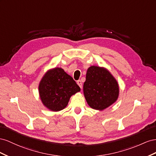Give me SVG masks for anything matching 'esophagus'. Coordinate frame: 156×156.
<instances>
[{"label": "esophagus", "mask_w": 156, "mask_h": 156, "mask_svg": "<svg viewBox=\"0 0 156 156\" xmlns=\"http://www.w3.org/2000/svg\"><path fill=\"white\" fill-rule=\"evenodd\" d=\"M77 84L79 86V87H80L81 89L82 88V82L80 80H78L77 81Z\"/></svg>", "instance_id": "1"}]
</instances>
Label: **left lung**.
I'll list each match as a JSON object with an SVG mask.
<instances>
[{
    "label": "left lung",
    "mask_w": 156,
    "mask_h": 156,
    "mask_svg": "<svg viewBox=\"0 0 156 156\" xmlns=\"http://www.w3.org/2000/svg\"><path fill=\"white\" fill-rule=\"evenodd\" d=\"M83 91L88 105L101 111L118 100L119 87L116 79L107 69L93 65L87 69Z\"/></svg>",
    "instance_id": "left-lung-1"
}]
</instances>
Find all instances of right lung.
Segmentation results:
<instances>
[{"label":"right lung","instance_id":"add662e5","mask_svg":"<svg viewBox=\"0 0 156 156\" xmlns=\"http://www.w3.org/2000/svg\"><path fill=\"white\" fill-rule=\"evenodd\" d=\"M80 91L73 78L61 67L46 71L38 85L39 97L43 105L52 112L66 108L71 96Z\"/></svg>","mask_w":156,"mask_h":156}]
</instances>
